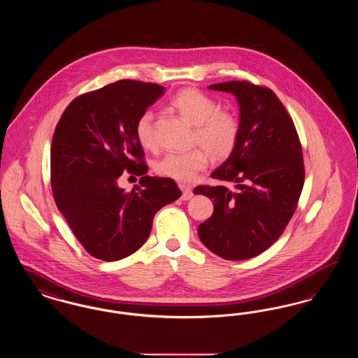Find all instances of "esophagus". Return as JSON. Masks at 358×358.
I'll list each match as a JSON object with an SVG mask.
<instances>
[{"mask_svg": "<svg viewBox=\"0 0 358 358\" xmlns=\"http://www.w3.org/2000/svg\"><path fill=\"white\" fill-rule=\"evenodd\" d=\"M178 187H180L181 192H182L181 199H182L184 201H187V200H190V199L193 197V193H192V189H190V187H187L185 184H180Z\"/></svg>", "mask_w": 358, "mask_h": 358, "instance_id": "esophagus-1", "label": "esophagus"}]
</instances>
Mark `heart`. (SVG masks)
I'll list each match as a JSON object with an SVG mask.
<instances>
[{
  "label": "heart",
  "mask_w": 358,
  "mask_h": 358,
  "mask_svg": "<svg viewBox=\"0 0 358 358\" xmlns=\"http://www.w3.org/2000/svg\"><path fill=\"white\" fill-rule=\"evenodd\" d=\"M180 117L194 126V142L200 143L215 158H225L232 153L238 136V122L234 114L219 110V104L196 88L178 91L171 101ZM136 136L146 150L155 148L153 113L143 111L136 123ZM209 155L204 149H193L187 153H168L161 157L154 171L159 176L187 182L204 171Z\"/></svg>",
  "instance_id": "1"
}]
</instances>
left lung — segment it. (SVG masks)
I'll return each instance as SVG.
<instances>
[{
  "mask_svg": "<svg viewBox=\"0 0 358 358\" xmlns=\"http://www.w3.org/2000/svg\"><path fill=\"white\" fill-rule=\"evenodd\" d=\"M209 90L236 98L238 136L227 161L210 174L220 184L193 190L213 203V215L197 232L213 254L245 260L271 247L292 217L305 182L302 148L294 122L271 90L245 80Z\"/></svg>",
  "mask_w": 358,
  "mask_h": 358,
  "instance_id": "left-lung-1",
  "label": "left lung"
}]
</instances>
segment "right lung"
Instances as JSON below:
<instances>
[{
  "instance_id": "1",
  "label": "right lung",
  "mask_w": 358,
  "mask_h": 358,
  "mask_svg": "<svg viewBox=\"0 0 358 358\" xmlns=\"http://www.w3.org/2000/svg\"><path fill=\"white\" fill-rule=\"evenodd\" d=\"M165 92L162 85L118 80L78 96L59 120L51 145V185L57 209L85 251L104 262L134 254L149 238L154 215L180 199L168 177L146 176L136 123ZM126 169L142 175L124 194Z\"/></svg>"
}]
</instances>
